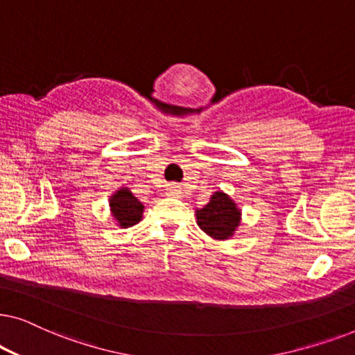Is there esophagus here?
I'll return each instance as SVG.
<instances>
[{"label": "esophagus", "mask_w": 355, "mask_h": 355, "mask_svg": "<svg viewBox=\"0 0 355 355\" xmlns=\"http://www.w3.org/2000/svg\"><path fill=\"white\" fill-rule=\"evenodd\" d=\"M166 196H169V197H182L181 187L176 186V184H171V186H168V189H166Z\"/></svg>", "instance_id": "obj_1"}]
</instances>
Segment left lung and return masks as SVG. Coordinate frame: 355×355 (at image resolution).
Segmentation results:
<instances>
[{"mask_svg":"<svg viewBox=\"0 0 355 355\" xmlns=\"http://www.w3.org/2000/svg\"><path fill=\"white\" fill-rule=\"evenodd\" d=\"M197 223L213 239H230L241 223V211L226 193L215 192L210 202L196 211Z\"/></svg>","mask_w":355,"mask_h":355,"instance_id":"obj_1","label":"left lung"}]
</instances>
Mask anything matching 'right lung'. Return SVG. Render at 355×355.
Returning a JSON list of instances; mask_svg holds the SVG:
<instances>
[{
  "instance_id": "1",
  "label": "right lung",
  "mask_w": 355,
  "mask_h": 355,
  "mask_svg": "<svg viewBox=\"0 0 355 355\" xmlns=\"http://www.w3.org/2000/svg\"><path fill=\"white\" fill-rule=\"evenodd\" d=\"M110 207L121 227H130L142 220L144 205L132 196L129 189H119L114 196H111Z\"/></svg>"
}]
</instances>
